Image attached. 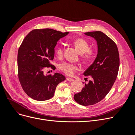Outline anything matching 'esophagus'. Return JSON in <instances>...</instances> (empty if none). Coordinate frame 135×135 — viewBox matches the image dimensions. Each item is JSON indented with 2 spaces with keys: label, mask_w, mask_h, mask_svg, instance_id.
Here are the masks:
<instances>
[{
  "label": "esophagus",
  "mask_w": 135,
  "mask_h": 135,
  "mask_svg": "<svg viewBox=\"0 0 135 135\" xmlns=\"http://www.w3.org/2000/svg\"><path fill=\"white\" fill-rule=\"evenodd\" d=\"M66 79H67V81H74V79H73L70 78H68V77Z\"/></svg>",
  "instance_id": "1"
}]
</instances>
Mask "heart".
<instances>
[{
    "label": "heart",
    "mask_w": 135,
    "mask_h": 135,
    "mask_svg": "<svg viewBox=\"0 0 135 135\" xmlns=\"http://www.w3.org/2000/svg\"><path fill=\"white\" fill-rule=\"evenodd\" d=\"M72 43L79 53L80 54L81 60L84 63L90 62L95 55V50L94 48L89 47L90 44L83 38H77L73 40ZM63 46L58 45L56 48V54L58 57L63 55ZM61 71L68 75H72L74 72L77 69V67L75 64L71 63L66 62L62 64L60 66Z\"/></svg>",
    "instance_id": "b5f03b06"
}]
</instances>
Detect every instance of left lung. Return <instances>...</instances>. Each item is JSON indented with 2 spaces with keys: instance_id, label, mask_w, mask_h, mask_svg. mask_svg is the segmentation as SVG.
I'll use <instances>...</instances> for the list:
<instances>
[{
  "instance_id": "left-lung-1",
  "label": "left lung",
  "mask_w": 135,
  "mask_h": 135,
  "mask_svg": "<svg viewBox=\"0 0 135 135\" xmlns=\"http://www.w3.org/2000/svg\"><path fill=\"white\" fill-rule=\"evenodd\" d=\"M85 34L97 40L98 52L94 62L84 73L85 76L91 75L92 80L84 84L74 99L80 105L88 106L102 100L111 90L118 76L120 58L116 44L104 33L97 31Z\"/></svg>"
}]
</instances>
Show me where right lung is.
Returning a JSON list of instances; mask_svg holds the SVG:
<instances>
[{
    "label": "right lung",
    "instance_id": "add662e5",
    "mask_svg": "<svg viewBox=\"0 0 135 135\" xmlns=\"http://www.w3.org/2000/svg\"><path fill=\"white\" fill-rule=\"evenodd\" d=\"M68 32L51 28L34 29L23 40L17 53V72L22 89L34 100L44 101L54 97L57 85L66 79L60 73L45 75L44 69L52 66L55 47Z\"/></svg>",
    "mask_w": 135,
    "mask_h": 135
}]
</instances>
